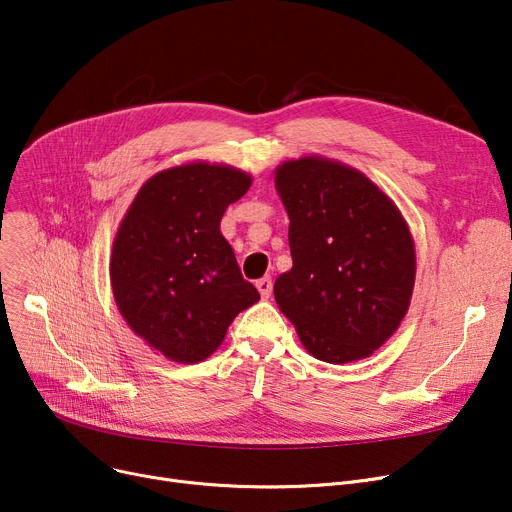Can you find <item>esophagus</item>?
I'll list each match as a JSON object with an SVG mask.
<instances>
[{
  "label": "esophagus",
  "mask_w": 512,
  "mask_h": 512,
  "mask_svg": "<svg viewBox=\"0 0 512 512\" xmlns=\"http://www.w3.org/2000/svg\"><path fill=\"white\" fill-rule=\"evenodd\" d=\"M272 288H274V284H272V278H261V280H257V290H259V294L263 299H270L272 297Z\"/></svg>",
  "instance_id": "34e87169"
}]
</instances>
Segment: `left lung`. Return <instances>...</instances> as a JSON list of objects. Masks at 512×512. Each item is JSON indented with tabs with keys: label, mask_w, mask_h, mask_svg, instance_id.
<instances>
[{
	"label": "left lung",
	"mask_w": 512,
	"mask_h": 512,
	"mask_svg": "<svg viewBox=\"0 0 512 512\" xmlns=\"http://www.w3.org/2000/svg\"><path fill=\"white\" fill-rule=\"evenodd\" d=\"M292 270L274 297L307 351L326 363L369 357L396 332L415 284V247L398 207L365 174L321 157L284 161Z\"/></svg>",
	"instance_id": "8db88e82"
}]
</instances>
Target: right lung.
Wrapping results in <instances>:
<instances>
[{
	"label": "right lung",
	"instance_id": "1",
	"mask_svg": "<svg viewBox=\"0 0 512 512\" xmlns=\"http://www.w3.org/2000/svg\"><path fill=\"white\" fill-rule=\"evenodd\" d=\"M251 176L230 166L186 164L149 178L118 228L110 276L126 324L155 351L199 363L234 317L259 301L220 232L226 207Z\"/></svg>",
	"mask_w": 512,
	"mask_h": 512
}]
</instances>
